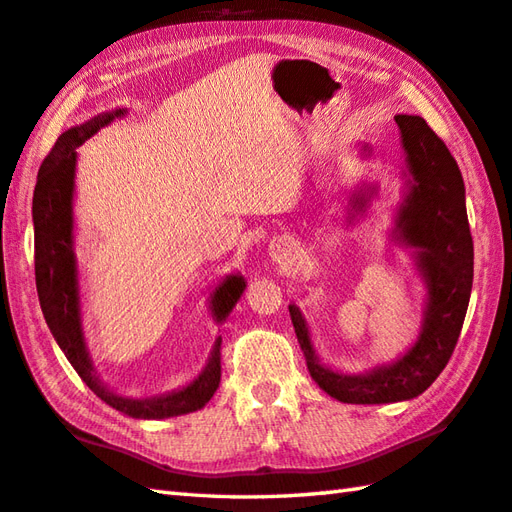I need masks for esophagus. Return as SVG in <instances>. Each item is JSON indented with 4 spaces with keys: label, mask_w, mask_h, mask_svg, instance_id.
I'll list each match as a JSON object with an SVG mask.
<instances>
[{
    "label": "esophagus",
    "mask_w": 512,
    "mask_h": 512,
    "mask_svg": "<svg viewBox=\"0 0 512 512\" xmlns=\"http://www.w3.org/2000/svg\"><path fill=\"white\" fill-rule=\"evenodd\" d=\"M298 243L291 236H278L269 245V256L276 260L278 265H289L296 258Z\"/></svg>",
    "instance_id": "34e87169"
}]
</instances>
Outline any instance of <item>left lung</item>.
Here are the masks:
<instances>
[{
    "mask_svg": "<svg viewBox=\"0 0 512 512\" xmlns=\"http://www.w3.org/2000/svg\"><path fill=\"white\" fill-rule=\"evenodd\" d=\"M402 145L413 176L398 214V238L420 249L417 267L429 287V307L420 340L391 367L367 375H342L322 367L300 311L289 305L307 369L318 387L347 404H387L424 393L451 360L473 287V236L468 227L464 181L444 141L422 117L398 114ZM364 207V194L353 196Z\"/></svg>",
    "mask_w": 512,
    "mask_h": 512,
    "instance_id": "obj_1",
    "label": "left lung"
}]
</instances>
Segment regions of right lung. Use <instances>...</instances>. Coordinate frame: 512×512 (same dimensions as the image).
Masks as SVG:
<instances>
[{"mask_svg":"<svg viewBox=\"0 0 512 512\" xmlns=\"http://www.w3.org/2000/svg\"><path fill=\"white\" fill-rule=\"evenodd\" d=\"M123 114H101L88 123L70 128L61 134L57 143L41 163L33 196V223H35V280L41 311L55 336L61 351L66 353L79 378L90 391L130 417L141 420H159V417L183 415L203 409L221 382V338L216 340L212 358L198 378L176 393L152 400H130L108 391L97 380L95 369L83 344L79 318V291H77V263L72 252V192H75V163L77 148L92 137L101 125L110 123ZM245 289L241 276H229L214 291L212 311L216 320H225Z\"/></svg>","mask_w":512,"mask_h":512,"instance_id":"1","label":"right lung"}]
</instances>
